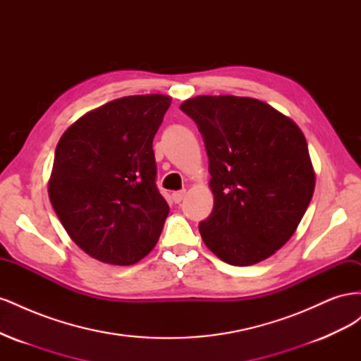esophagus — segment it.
I'll use <instances>...</instances> for the list:
<instances>
[{
  "mask_svg": "<svg viewBox=\"0 0 361 361\" xmlns=\"http://www.w3.org/2000/svg\"><path fill=\"white\" fill-rule=\"evenodd\" d=\"M185 192H187V191H185V190H182V191H176V192H173V194H171L173 202H174V203H180V202L183 200V197H185Z\"/></svg>",
  "mask_w": 361,
  "mask_h": 361,
  "instance_id": "34e87169",
  "label": "esophagus"
}]
</instances>
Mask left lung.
<instances>
[{
    "label": "left lung",
    "instance_id": "obj_1",
    "mask_svg": "<svg viewBox=\"0 0 361 361\" xmlns=\"http://www.w3.org/2000/svg\"><path fill=\"white\" fill-rule=\"evenodd\" d=\"M203 135L214 211L199 224L223 262L250 267L297 231L314 191L307 141L293 120L255 97L195 96L180 104Z\"/></svg>",
    "mask_w": 361,
    "mask_h": 361
}]
</instances>
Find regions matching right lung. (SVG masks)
Segmentation results:
<instances>
[{"label":"right lung","mask_w":361,"mask_h":361,"mask_svg":"<svg viewBox=\"0 0 361 361\" xmlns=\"http://www.w3.org/2000/svg\"><path fill=\"white\" fill-rule=\"evenodd\" d=\"M166 94H135L85 113L61 135L48 194L72 241L104 264L128 267L157 245L170 207L157 188L154 137Z\"/></svg>","instance_id":"add662e5"}]
</instances>
